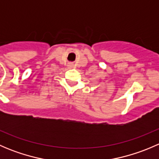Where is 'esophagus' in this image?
I'll return each instance as SVG.
<instances>
[{
	"instance_id": "obj_1",
	"label": "esophagus",
	"mask_w": 159,
	"mask_h": 159,
	"mask_svg": "<svg viewBox=\"0 0 159 159\" xmlns=\"http://www.w3.org/2000/svg\"><path fill=\"white\" fill-rule=\"evenodd\" d=\"M68 67H69V68H73V65H72V64H69V65H68Z\"/></svg>"
}]
</instances>
